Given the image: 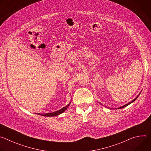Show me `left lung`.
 Here are the masks:
<instances>
[{
  "mask_svg": "<svg viewBox=\"0 0 151 151\" xmlns=\"http://www.w3.org/2000/svg\"><path fill=\"white\" fill-rule=\"evenodd\" d=\"M140 93H141V92H140V93L139 94V95H138V96H137V97H136V98H135L134 99H133V100L132 101H131L130 102H129L128 103H127V104H125V105H124V106H121V107H118V108H117V109H122V108H123V107H125L127 106L128 105H129V104H131V103H132L133 102H134V101H135V100H136V99H137L138 98V97L139 96V95L140 94ZM101 104V105H102V104Z\"/></svg>",
  "mask_w": 151,
  "mask_h": 151,
  "instance_id": "obj_1",
  "label": "left lung"
}]
</instances>
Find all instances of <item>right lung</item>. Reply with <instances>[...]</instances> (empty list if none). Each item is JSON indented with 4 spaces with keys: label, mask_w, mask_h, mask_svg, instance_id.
<instances>
[{
    "label": "right lung",
    "mask_w": 151,
    "mask_h": 151,
    "mask_svg": "<svg viewBox=\"0 0 151 151\" xmlns=\"http://www.w3.org/2000/svg\"><path fill=\"white\" fill-rule=\"evenodd\" d=\"M71 103V101H70V103L67 104L66 106L63 107V108H61V109L57 111H55V112H51V113H46V114H37V115H41V116H48V117H51V116H57V115H60L61 114L63 113L64 111H65L68 108V107L69 106L70 104Z\"/></svg>",
    "instance_id": "1"
}]
</instances>
